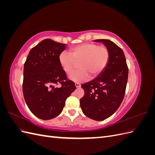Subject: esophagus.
Instances as JSON below:
<instances>
[{
  "label": "esophagus",
  "instance_id": "obj_1",
  "mask_svg": "<svg viewBox=\"0 0 155 155\" xmlns=\"http://www.w3.org/2000/svg\"><path fill=\"white\" fill-rule=\"evenodd\" d=\"M75 85H76V88H79L81 87V85L79 83H75Z\"/></svg>",
  "mask_w": 155,
  "mask_h": 155
}]
</instances>
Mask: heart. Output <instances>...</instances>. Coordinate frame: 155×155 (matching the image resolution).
I'll return each mask as SVG.
<instances>
[{"instance_id": "1", "label": "heart", "mask_w": 155, "mask_h": 155, "mask_svg": "<svg viewBox=\"0 0 155 155\" xmlns=\"http://www.w3.org/2000/svg\"><path fill=\"white\" fill-rule=\"evenodd\" d=\"M70 54L62 51L59 56L61 67L65 73L69 74L76 68L79 70L69 76L70 80L81 83L88 79L89 75L94 78L104 70L109 63L110 54L105 46H98L95 43H83L72 47Z\"/></svg>"}]
</instances>
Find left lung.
I'll use <instances>...</instances> for the list:
<instances>
[{
    "instance_id": "1",
    "label": "left lung",
    "mask_w": 155,
    "mask_h": 155,
    "mask_svg": "<svg viewBox=\"0 0 155 155\" xmlns=\"http://www.w3.org/2000/svg\"><path fill=\"white\" fill-rule=\"evenodd\" d=\"M109 49V63L98 76L81 85L85 94L80 100L83 114L96 121L113 114L125 96L129 70L123 50L109 39H96Z\"/></svg>"
}]
</instances>
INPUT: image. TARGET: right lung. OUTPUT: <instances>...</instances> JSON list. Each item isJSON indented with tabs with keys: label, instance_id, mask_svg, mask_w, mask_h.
Masks as SVG:
<instances>
[{
	"label": "right lung",
	"instance_id": "obj_1",
	"mask_svg": "<svg viewBox=\"0 0 155 155\" xmlns=\"http://www.w3.org/2000/svg\"><path fill=\"white\" fill-rule=\"evenodd\" d=\"M66 45L50 39L31 49L24 64L23 95L27 106L37 118L48 120L59 115L65 101L76 90L61 67L59 54ZM60 84L61 87H55Z\"/></svg>",
	"mask_w": 155,
	"mask_h": 155
}]
</instances>
